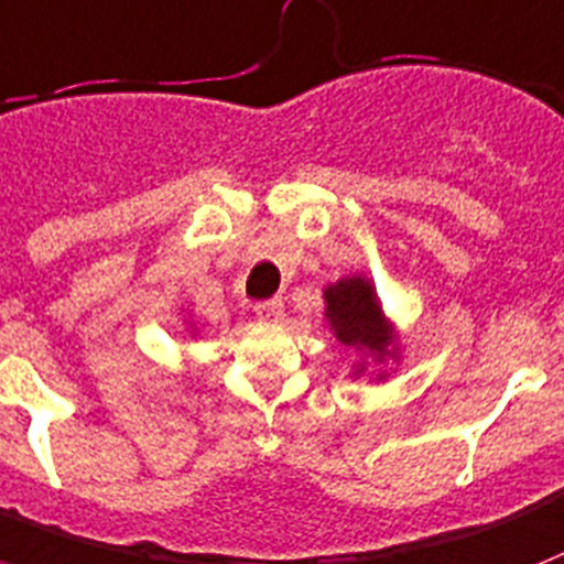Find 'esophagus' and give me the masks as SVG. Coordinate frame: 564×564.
Segmentation results:
<instances>
[{
  "mask_svg": "<svg viewBox=\"0 0 564 564\" xmlns=\"http://www.w3.org/2000/svg\"><path fill=\"white\" fill-rule=\"evenodd\" d=\"M254 315H258V322L279 324L285 318V306H282V300H264L254 306Z\"/></svg>",
  "mask_w": 564,
  "mask_h": 564,
  "instance_id": "1",
  "label": "esophagus"
}]
</instances>
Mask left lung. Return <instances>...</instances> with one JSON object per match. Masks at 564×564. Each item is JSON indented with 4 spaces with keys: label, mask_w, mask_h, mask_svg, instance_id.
I'll return each mask as SVG.
<instances>
[{
    "label": "left lung",
    "mask_w": 564,
    "mask_h": 564,
    "mask_svg": "<svg viewBox=\"0 0 564 564\" xmlns=\"http://www.w3.org/2000/svg\"><path fill=\"white\" fill-rule=\"evenodd\" d=\"M324 324L333 339L357 351L351 378L369 376L372 381H388L390 367H400L402 343L397 324L390 322L372 279L364 273H348L324 288Z\"/></svg>",
    "instance_id": "obj_1"
}]
</instances>
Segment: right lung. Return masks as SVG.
<instances>
[{
    "mask_svg": "<svg viewBox=\"0 0 564 564\" xmlns=\"http://www.w3.org/2000/svg\"><path fill=\"white\" fill-rule=\"evenodd\" d=\"M186 333H188V339H197V324L192 322V318H186Z\"/></svg>",
    "mask_w": 564,
    "mask_h": 564,
    "instance_id": "1",
    "label": "right lung"
}]
</instances>
